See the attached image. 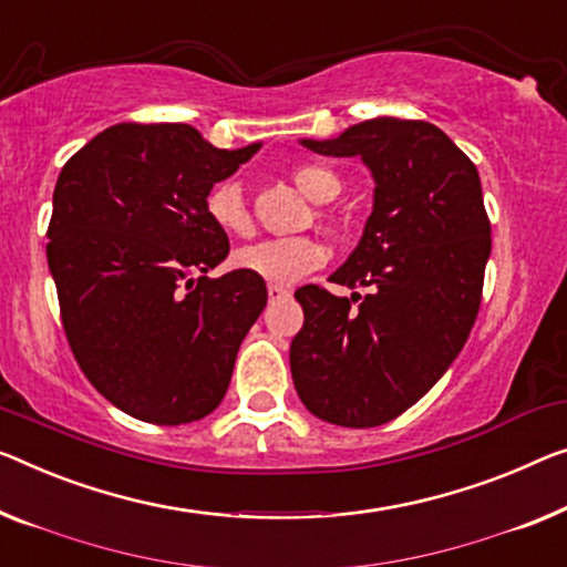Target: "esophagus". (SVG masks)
Here are the masks:
<instances>
[{
  "label": "esophagus",
  "mask_w": 567,
  "mask_h": 567,
  "mask_svg": "<svg viewBox=\"0 0 567 567\" xmlns=\"http://www.w3.org/2000/svg\"><path fill=\"white\" fill-rule=\"evenodd\" d=\"M267 295H269V302H280V300L290 298V290H285V287L269 285V287H267Z\"/></svg>",
  "instance_id": "esophagus-1"
}]
</instances>
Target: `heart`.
Here are the masks:
<instances>
[{"mask_svg":"<svg viewBox=\"0 0 567 567\" xmlns=\"http://www.w3.org/2000/svg\"><path fill=\"white\" fill-rule=\"evenodd\" d=\"M292 181L310 200L328 203L341 190V181L323 165H300L292 171ZM206 210L218 229L234 236L251 231L249 203L244 188L236 181H221L208 190ZM328 251L312 236H292V239H265L234 251V267L249 272L275 287H290L302 280L312 269L323 267Z\"/></svg>","mask_w":567,"mask_h":567,"instance_id":"b5f03b06","label":"heart"}]
</instances>
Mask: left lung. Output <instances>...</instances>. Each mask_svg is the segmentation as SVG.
Listing matches in <instances>:
<instances>
[{
	"label": "left lung",
	"instance_id": "1",
	"mask_svg": "<svg viewBox=\"0 0 567 567\" xmlns=\"http://www.w3.org/2000/svg\"><path fill=\"white\" fill-rule=\"evenodd\" d=\"M300 145L361 157L374 203L357 249L328 277L369 292H295L306 316L290 346L295 390L333 425H384L445 374L478 316L492 255L478 171L435 124L396 116Z\"/></svg>",
	"mask_w": 567,
	"mask_h": 567
}]
</instances>
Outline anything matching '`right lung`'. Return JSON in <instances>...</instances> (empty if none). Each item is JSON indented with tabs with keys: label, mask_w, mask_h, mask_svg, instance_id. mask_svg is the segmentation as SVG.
<instances>
[{
	"label": "right lung",
	"mask_w": 567,
	"mask_h": 567,
	"mask_svg": "<svg viewBox=\"0 0 567 567\" xmlns=\"http://www.w3.org/2000/svg\"><path fill=\"white\" fill-rule=\"evenodd\" d=\"M261 145L218 150L190 124H114L63 165L48 267L89 382L126 415L183 425L221 404L267 285L210 280L229 236L206 196Z\"/></svg>",
	"instance_id": "obj_1"
}]
</instances>
